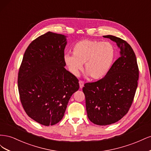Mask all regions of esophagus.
Returning a JSON list of instances; mask_svg holds the SVG:
<instances>
[{
    "mask_svg": "<svg viewBox=\"0 0 151 151\" xmlns=\"http://www.w3.org/2000/svg\"><path fill=\"white\" fill-rule=\"evenodd\" d=\"M79 86H80V88H81V89H82V88H83V87H84V82H83V81H79Z\"/></svg>",
    "mask_w": 151,
    "mask_h": 151,
    "instance_id": "esophagus-1",
    "label": "esophagus"
}]
</instances>
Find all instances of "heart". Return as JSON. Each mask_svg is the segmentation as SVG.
<instances>
[{
  "label": "heart",
  "mask_w": 151,
  "mask_h": 151,
  "mask_svg": "<svg viewBox=\"0 0 151 151\" xmlns=\"http://www.w3.org/2000/svg\"><path fill=\"white\" fill-rule=\"evenodd\" d=\"M73 55L65 54L64 61L72 74L78 75L85 63L84 69L93 80H99L106 76L115 57V50L109 42L83 40L72 48Z\"/></svg>",
  "instance_id": "obj_1"
}]
</instances>
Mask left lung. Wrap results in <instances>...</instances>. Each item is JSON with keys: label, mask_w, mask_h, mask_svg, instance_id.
Masks as SVG:
<instances>
[{"label": "left lung", "mask_w": 151, "mask_h": 151, "mask_svg": "<svg viewBox=\"0 0 151 151\" xmlns=\"http://www.w3.org/2000/svg\"><path fill=\"white\" fill-rule=\"evenodd\" d=\"M103 37L116 43L120 57L104 77L86 83L83 88L88 117L98 125L113 124L126 115L133 102L139 79L137 58L130 45L115 36Z\"/></svg>", "instance_id": "1"}]
</instances>
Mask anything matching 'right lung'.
<instances>
[{"label":"right lung","mask_w":151,"mask_h":151,"mask_svg":"<svg viewBox=\"0 0 151 151\" xmlns=\"http://www.w3.org/2000/svg\"><path fill=\"white\" fill-rule=\"evenodd\" d=\"M67 36L48 31L27 48L18 73V90L26 114L45 126L64 115L68 101L79 89L77 77L65 68Z\"/></svg>","instance_id":"1"}]
</instances>
